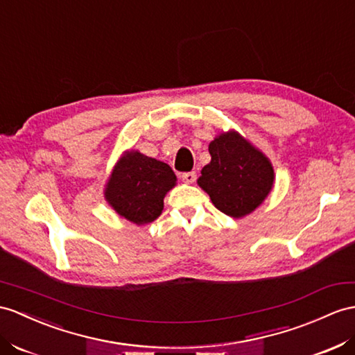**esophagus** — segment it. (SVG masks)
<instances>
[{
	"instance_id": "34e87169",
	"label": "esophagus",
	"mask_w": 355,
	"mask_h": 355,
	"mask_svg": "<svg viewBox=\"0 0 355 355\" xmlns=\"http://www.w3.org/2000/svg\"><path fill=\"white\" fill-rule=\"evenodd\" d=\"M182 180L184 182H187V184H193L194 180H196V178H197V175H196V171H187V173H182Z\"/></svg>"
}]
</instances>
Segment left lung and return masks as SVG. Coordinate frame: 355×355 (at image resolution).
<instances>
[{"instance_id": "1", "label": "left lung", "mask_w": 355, "mask_h": 355, "mask_svg": "<svg viewBox=\"0 0 355 355\" xmlns=\"http://www.w3.org/2000/svg\"><path fill=\"white\" fill-rule=\"evenodd\" d=\"M209 153L211 162L202 168L197 182L214 206L233 218L253 212L272 188L271 162L238 132L215 138Z\"/></svg>"}]
</instances>
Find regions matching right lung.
Listing matches in <instances>:
<instances>
[{
  "instance_id": "1",
  "label": "right lung",
  "mask_w": 355,
  "mask_h": 355,
  "mask_svg": "<svg viewBox=\"0 0 355 355\" xmlns=\"http://www.w3.org/2000/svg\"><path fill=\"white\" fill-rule=\"evenodd\" d=\"M175 184L176 175L168 164L140 152H128L111 173L105 197L119 215L146 224L159 217L164 197Z\"/></svg>"
}]
</instances>
